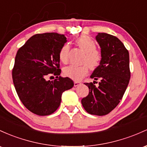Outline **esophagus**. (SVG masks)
<instances>
[{
    "instance_id": "34e87169",
    "label": "esophagus",
    "mask_w": 147,
    "mask_h": 147,
    "mask_svg": "<svg viewBox=\"0 0 147 147\" xmlns=\"http://www.w3.org/2000/svg\"><path fill=\"white\" fill-rule=\"evenodd\" d=\"M81 85V82H78V81H74V87H77L78 85Z\"/></svg>"
}]
</instances>
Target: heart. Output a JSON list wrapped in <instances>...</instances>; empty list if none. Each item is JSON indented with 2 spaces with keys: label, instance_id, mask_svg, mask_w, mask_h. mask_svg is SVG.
Returning a JSON list of instances; mask_svg holds the SVG:
<instances>
[{
  "label": "heart",
  "instance_id": "b5f03b06",
  "mask_svg": "<svg viewBox=\"0 0 147 147\" xmlns=\"http://www.w3.org/2000/svg\"><path fill=\"white\" fill-rule=\"evenodd\" d=\"M78 47L85 53L83 58L85 64L82 65H71L64 69V74L66 76L75 80H79L88 73V68L94 70L100 65L101 62V54L96 50V45L93 39L86 35L81 36L76 40ZM69 46L65 44L59 52V58L63 63H67L69 59Z\"/></svg>",
  "mask_w": 147,
  "mask_h": 147
}]
</instances>
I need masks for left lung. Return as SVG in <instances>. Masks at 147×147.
<instances>
[{
  "instance_id": "1",
  "label": "left lung",
  "mask_w": 147,
  "mask_h": 147,
  "mask_svg": "<svg viewBox=\"0 0 147 147\" xmlns=\"http://www.w3.org/2000/svg\"><path fill=\"white\" fill-rule=\"evenodd\" d=\"M96 39L100 47L102 59L90 78L99 79L100 82L98 87L94 82L84 83L90 92L81 103L88 113L103 116L115 109L124 94L131 78L129 53L115 36L99 32Z\"/></svg>"
}]
</instances>
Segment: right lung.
<instances>
[{
    "instance_id": "add662e5",
    "label": "right lung",
    "mask_w": 147,
    "mask_h": 147,
    "mask_svg": "<svg viewBox=\"0 0 147 147\" xmlns=\"http://www.w3.org/2000/svg\"><path fill=\"white\" fill-rule=\"evenodd\" d=\"M66 42L64 34H37L18 50L12 69L13 82L21 101L35 115L53 113L60 106L62 93L74 86L68 77L59 76V52ZM53 75L57 79L46 80Z\"/></svg>"
}]
</instances>
